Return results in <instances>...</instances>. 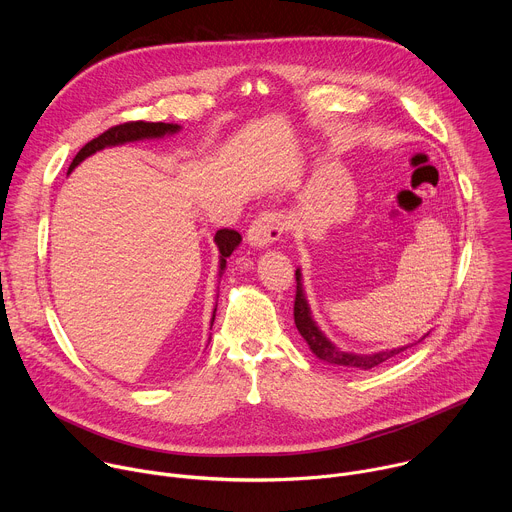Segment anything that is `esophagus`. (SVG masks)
Segmentation results:
<instances>
[{
    "label": "esophagus",
    "mask_w": 512,
    "mask_h": 512,
    "mask_svg": "<svg viewBox=\"0 0 512 512\" xmlns=\"http://www.w3.org/2000/svg\"><path fill=\"white\" fill-rule=\"evenodd\" d=\"M283 214L275 212V210H263L255 221L251 223L249 231H247V241L253 247H267L273 241H277L283 233Z\"/></svg>",
    "instance_id": "esophagus-1"
}]
</instances>
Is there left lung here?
Segmentation results:
<instances>
[{
    "label": "left lung",
    "mask_w": 512,
    "mask_h": 512,
    "mask_svg": "<svg viewBox=\"0 0 512 512\" xmlns=\"http://www.w3.org/2000/svg\"><path fill=\"white\" fill-rule=\"evenodd\" d=\"M296 304H294V320H296V328L302 334V338L308 342L310 350L324 362L334 364V367H342L348 371H371L375 367H379L381 362L397 356L399 352L411 348L413 344L421 342L427 334H423V338H419L413 344H405V346H397V348H387V350H379V352H369V354H358V352H348L338 348L334 342H330V338L320 330V326L316 324L308 298L304 294V285H302V269H296Z\"/></svg>",
    "instance_id": "8db88e82"
}]
</instances>
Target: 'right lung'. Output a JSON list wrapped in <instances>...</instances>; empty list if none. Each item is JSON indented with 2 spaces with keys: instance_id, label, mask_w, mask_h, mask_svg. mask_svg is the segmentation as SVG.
Returning <instances> with one entry per match:
<instances>
[{
  "instance_id": "obj_1",
  "label": "right lung",
  "mask_w": 512,
  "mask_h": 512,
  "mask_svg": "<svg viewBox=\"0 0 512 512\" xmlns=\"http://www.w3.org/2000/svg\"><path fill=\"white\" fill-rule=\"evenodd\" d=\"M182 127L178 123H145V121H133V123H123V125H115L111 129H107L105 133H101L99 137H95L93 141H89L85 148L75 156L72 160L68 174L75 170L81 162H85L87 158H91L93 154L105 150V148H115V145H123V143H133V141H143V139H162L166 135H174L178 133ZM241 235L237 231L231 229H221L216 231L214 235V243L218 247V277H223L225 269H227V257L233 255V251L241 245ZM216 316V308L212 312L210 318V328Z\"/></svg>"
}]
</instances>
